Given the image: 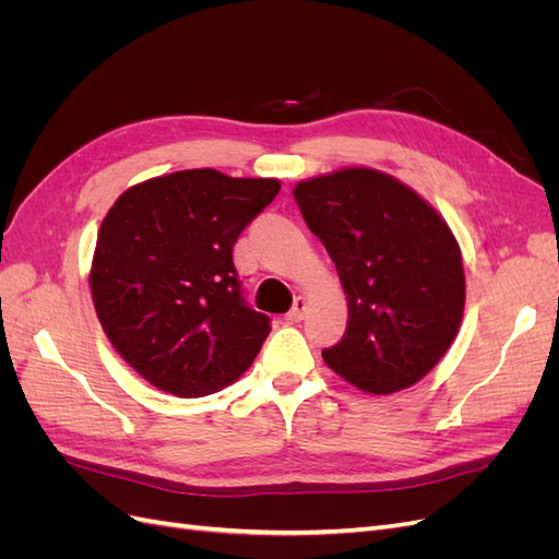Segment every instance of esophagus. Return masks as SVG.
Returning <instances> with one entry per match:
<instances>
[{
    "instance_id": "esophagus-1",
    "label": "esophagus",
    "mask_w": 559,
    "mask_h": 559,
    "mask_svg": "<svg viewBox=\"0 0 559 559\" xmlns=\"http://www.w3.org/2000/svg\"><path fill=\"white\" fill-rule=\"evenodd\" d=\"M308 298L306 296H298L296 300H294V308L286 312V321H289V324H296V321H300L302 317H306V312H308Z\"/></svg>"
}]
</instances>
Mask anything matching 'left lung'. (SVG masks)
Listing matches in <instances>:
<instances>
[{"instance_id": "left-lung-1", "label": "left lung", "mask_w": 559, "mask_h": 559, "mask_svg": "<svg viewBox=\"0 0 559 559\" xmlns=\"http://www.w3.org/2000/svg\"><path fill=\"white\" fill-rule=\"evenodd\" d=\"M294 198L347 296L343 341L326 366L368 394L413 386L443 359L466 300L462 251L411 186L370 167L298 181Z\"/></svg>"}]
</instances>
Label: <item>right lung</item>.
Masks as SVG:
<instances>
[{
	"mask_svg": "<svg viewBox=\"0 0 559 559\" xmlns=\"http://www.w3.org/2000/svg\"><path fill=\"white\" fill-rule=\"evenodd\" d=\"M280 186L202 167L118 195L97 233L91 294L111 345L146 382L207 396L257 359L270 319L245 302L233 247Z\"/></svg>",
	"mask_w": 559,
	"mask_h": 559,
	"instance_id": "add662e5",
	"label": "right lung"
}]
</instances>
